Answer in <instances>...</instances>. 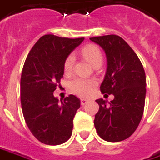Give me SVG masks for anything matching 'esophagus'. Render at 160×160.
Wrapping results in <instances>:
<instances>
[{
	"mask_svg": "<svg viewBox=\"0 0 160 160\" xmlns=\"http://www.w3.org/2000/svg\"><path fill=\"white\" fill-rule=\"evenodd\" d=\"M88 101V100L87 98H80V104H81L82 106H84V105L87 103Z\"/></svg>",
	"mask_w": 160,
	"mask_h": 160,
	"instance_id": "obj_1",
	"label": "esophagus"
}]
</instances>
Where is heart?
Listing matches in <instances>:
<instances>
[{"instance_id":"obj_1","label":"heart","mask_w":160,"mask_h":160,"mask_svg":"<svg viewBox=\"0 0 160 160\" xmlns=\"http://www.w3.org/2000/svg\"><path fill=\"white\" fill-rule=\"evenodd\" d=\"M81 53L84 58L88 61L94 67L100 66L103 62V54L100 49L94 45H86L82 48ZM75 62V56L71 53L65 59L63 68L65 72H70L72 70ZM96 85V81L94 80H86L82 78H76L72 80L69 84V88L73 94H76L80 97H85L90 93L92 88Z\"/></svg>"}]
</instances>
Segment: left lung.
<instances>
[{
	"label": "left lung",
	"mask_w": 160,
	"mask_h": 160,
	"mask_svg": "<svg viewBox=\"0 0 160 160\" xmlns=\"http://www.w3.org/2000/svg\"><path fill=\"white\" fill-rule=\"evenodd\" d=\"M89 39L99 45L107 56V72L101 83V92L115 96L110 102L102 98L96 100L99 110L95 115L94 124L103 140L121 142L135 132L142 118L145 72L137 54L120 37L108 35Z\"/></svg>",
	"instance_id": "left-lung-1"
}]
</instances>
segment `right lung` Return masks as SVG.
<instances>
[{"instance_id": "1", "label": "right lung", "mask_w": 160, "mask_h": 160, "mask_svg": "<svg viewBox=\"0 0 160 160\" xmlns=\"http://www.w3.org/2000/svg\"><path fill=\"white\" fill-rule=\"evenodd\" d=\"M84 40L45 35L32 47L20 80V100L25 121L39 142L59 145L72 136L73 118L80 100L70 95L63 100L53 96L63 76L67 56Z\"/></svg>"}]
</instances>
